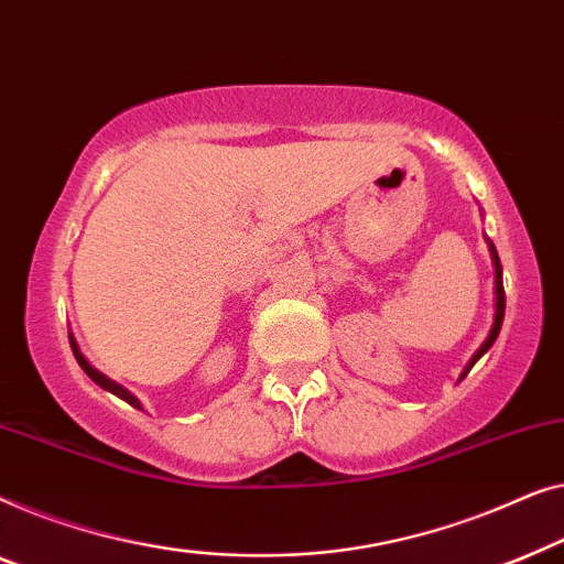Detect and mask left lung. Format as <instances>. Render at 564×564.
<instances>
[{
  "label": "left lung",
  "instance_id": "8db88e82",
  "mask_svg": "<svg viewBox=\"0 0 564 564\" xmlns=\"http://www.w3.org/2000/svg\"><path fill=\"white\" fill-rule=\"evenodd\" d=\"M488 245H490V258H494V265H496V316H494V327H490L488 337H486V343H482V345L478 347V352H475L473 358H470V362L465 365L463 376H459V378H465L467 372H470L473 365L478 362V360L482 358V355H486V352L490 350V347H494L496 337H498V332H501L503 314H506V293H503V271H501V260H498V252H496V248H494V242L488 240Z\"/></svg>",
  "mask_w": 564,
  "mask_h": 564
}]
</instances>
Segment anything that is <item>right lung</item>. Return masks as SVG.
<instances>
[{
	"mask_svg": "<svg viewBox=\"0 0 564 564\" xmlns=\"http://www.w3.org/2000/svg\"><path fill=\"white\" fill-rule=\"evenodd\" d=\"M68 339H70V350H74V355H76L78 365H82V370L86 372V376H89V378L94 380V383L101 386V388H105V391H109V393L120 395V399H122V401H127V403H130V406H134V409H142V406H140V401L134 399V395H132L130 391H127V388H122L120 383H115V380H109L107 376H101V372H99L97 368H91L89 360H86L84 355H82V350H78V345H76L74 335H68Z\"/></svg>",
	"mask_w": 564,
	"mask_h": 564,
	"instance_id": "add662e5",
	"label": "right lung"
}]
</instances>
